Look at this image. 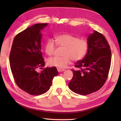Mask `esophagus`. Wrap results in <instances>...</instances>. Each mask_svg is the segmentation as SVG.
Masks as SVG:
<instances>
[{
	"instance_id": "obj_1",
	"label": "esophagus",
	"mask_w": 121,
	"mask_h": 121,
	"mask_svg": "<svg viewBox=\"0 0 121 121\" xmlns=\"http://www.w3.org/2000/svg\"><path fill=\"white\" fill-rule=\"evenodd\" d=\"M57 71L59 72H63V71H64V70H65L64 69L59 68H57Z\"/></svg>"
}]
</instances>
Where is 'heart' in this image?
<instances>
[{"label":"heart","mask_w":121,"mask_h":121,"mask_svg":"<svg viewBox=\"0 0 121 121\" xmlns=\"http://www.w3.org/2000/svg\"><path fill=\"white\" fill-rule=\"evenodd\" d=\"M57 45L64 47L63 56H55L48 60L50 66H56L59 68H65L71 61L81 60L86 54L88 49V43L85 39H80L70 34L58 35L55 37ZM56 49V44L52 39H49L45 44V53L49 56L54 54Z\"/></svg>","instance_id":"obj_1"}]
</instances>
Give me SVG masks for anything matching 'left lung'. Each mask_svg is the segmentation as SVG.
Returning a JSON list of instances; mask_svg holds the SVG:
<instances>
[{"label":"left lung","mask_w":121,"mask_h":121,"mask_svg":"<svg viewBox=\"0 0 121 121\" xmlns=\"http://www.w3.org/2000/svg\"><path fill=\"white\" fill-rule=\"evenodd\" d=\"M88 49L85 57L75 64L77 70L72 69L73 78L69 89L80 95L98 91L108 78L112 55L110 46L102 34L94 30L87 38Z\"/></svg>","instance_id":"obj_1"}]
</instances>
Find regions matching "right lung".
<instances>
[{"mask_svg":"<svg viewBox=\"0 0 121 121\" xmlns=\"http://www.w3.org/2000/svg\"><path fill=\"white\" fill-rule=\"evenodd\" d=\"M48 23L36 24L16 35L9 54L13 78L20 89L33 95H41L50 89L58 74L55 66L44 68L41 51V30ZM39 69H42L39 71Z\"/></svg>","mask_w":121,"mask_h":121,"instance_id":"1","label":"right lung"}]
</instances>
